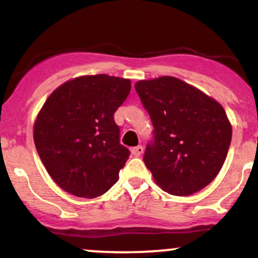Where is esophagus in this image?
<instances>
[{"mask_svg": "<svg viewBox=\"0 0 258 258\" xmlns=\"http://www.w3.org/2000/svg\"><path fill=\"white\" fill-rule=\"evenodd\" d=\"M131 152H132V154L135 156H141L142 154H143V152H144V148L142 147V146H137V147L132 148Z\"/></svg>", "mask_w": 258, "mask_h": 258, "instance_id": "esophagus-1", "label": "esophagus"}]
</instances>
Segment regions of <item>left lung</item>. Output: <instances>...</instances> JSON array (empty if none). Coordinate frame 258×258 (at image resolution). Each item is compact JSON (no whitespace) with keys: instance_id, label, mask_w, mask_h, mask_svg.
<instances>
[{"instance_id":"left-lung-1","label":"left lung","mask_w":258,"mask_h":258,"mask_svg":"<svg viewBox=\"0 0 258 258\" xmlns=\"http://www.w3.org/2000/svg\"><path fill=\"white\" fill-rule=\"evenodd\" d=\"M154 126L144 164L162 190L186 197L215 179L227 158L232 125L217 100L173 76L135 85Z\"/></svg>"}]
</instances>
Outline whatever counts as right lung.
Masks as SVG:
<instances>
[{"label":"right lung","mask_w":258,"mask_h":258,"mask_svg":"<svg viewBox=\"0 0 258 258\" xmlns=\"http://www.w3.org/2000/svg\"><path fill=\"white\" fill-rule=\"evenodd\" d=\"M130 91L128 79L86 75L64 82L44 102L34 125L35 147L65 191L92 199L117 182L130 150L120 144L114 112Z\"/></svg>","instance_id":"obj_1"}]
</instances>
